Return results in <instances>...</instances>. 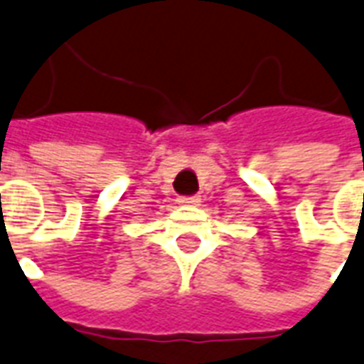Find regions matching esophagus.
Here are the masks:
<instances>
[{
	"label": "esophagus",
	"mask_w": 364,
	"mask_h": 364,
	"mask_svg": "<svg viewBox=\"0 0 364 364\" xmlns=\"http://www.w3.org/2000/svg\"><path fill=\"white\" fill-rule=\"evenodd\" d=\"M180 205H197L199 203V197L197 196H182L178 197Z\"/></svg>",
	"instance_id": "obj_1"
}]
</instances>
